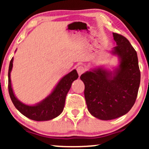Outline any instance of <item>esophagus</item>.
<instances>
[{
  "instance_id": "1",
  "label": "esophagus",
  "mask_w": 149,
  "mask_h": 149,
  "mask_svg": "<svg viewBox=\"0 0 149 149\" xmlns=\"http://www.w3.org/2000/svg\"><path fill=\"white\" fill-rule=\"evenodd\" d=\"M77 72H78V74L79 75H81L85 72V67L83 66H79L78 67H77Z\"/></svg>"
}]
</instances>
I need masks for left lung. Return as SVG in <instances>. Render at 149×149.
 <instances>
[{
    "label": "left lung",
    "instance_id": "left-lung-1",
    "mask_svg": "<svg viewBox=\"0 0 149 149\" xmlns=\"http://www.w3.org/2000/svg\"><path fill=\"white\" fill-rule=\"evenodd\" d=\"M113 37L117 46L112 52L120 58L119 68L112 72L99 68L80 77L85 84L87 109L101 120L114 119L127 113L135 103L140 83L136 50L121 34L113 32Z\"/></svg>",
    "mask_w": 149,
    "mask_h": 149
}]
</instances>
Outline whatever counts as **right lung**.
I'll return each instance as SVG.
<instances>
[{
    "mask_svg": "<svg viewBox=\"0 0 149 149\" xmlns=\"http://www.w3.org/2000/svg\"><path fill=\"white\" fill-rule=\"evenodd\" d=\"M13 58L10 61L8 72V89L11 101L16 109L22 115L34 121H48L54 119L62 113L67 93L73 81L78 79L76 70H73L60 81L51 94L38 104L28 106L24 104L16 98L11 87L10 73L13 67Z\"/></svg>",
    "mask_w": 149,
    "mask_h": 149,
    "instance_id": "add662e5",
    "label": "right lung"
}]
</instances>
